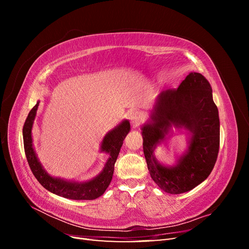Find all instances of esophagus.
Listing matches in <instances>:
<instances>
[{"instance_id":"obj_1","label":"esophagus","mask_w":249,"mask_h":249,"mask_svg":"<svg viewBox=\"0 0 249 249\" xmlns=\"http://www.w3.org/2000/svg\"><path fill=\"white\" fill-rule=\"evenodd\" d=\"M143 119H144V115L140 111H133L130 114V120L134 126H138Z\"/></svg>"}]
</instances>
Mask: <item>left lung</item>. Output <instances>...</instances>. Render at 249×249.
<instances>
[{
    "label": "left lung",
    "mask_w": 249,
    "mask_h": 249,
    "mask_svg": "<svg viewBox=\"0 0 249 249\" xmlns=\"http://www.w3.org/2000/svg\"><path fill=\"white\" fill-rule=\"evenodd\" d=\"M172 125L190 131V146L175 167H165L153 150L164 142ZM142 138L149 175L162 190L180 194L202 183L214 168L220 142L219 115L208 80L190 72L178 88L162 91L142 126Z\"/></svg>",
    "instance_id": "8db88e82"
}]
</instances>
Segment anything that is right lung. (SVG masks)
<instances>
[{
  "label": "right lung",
  "instance_id": "right-lung-1",
  "mask_svg": "<svg viewBox=\"0 0 249 249\" xmlns=\"http://www.w3.org/2000/svg\"><path fill=\"white\" fill-rule=\"evenodd\" d=\"M38 105L39 102H37L32 110L29 112L24 127H22L25 154L29 166L31 168L34 177L47 190L59 195V196L76 200H92L100 197L106 191L111 183L113 171H114V165L117 160L120 148L123 146L124 139L131 130L129 120H124L122 124L114 127L104 137L101 150L109 154V159L105 164V167L100 175L84 183L67 182V180L62 178L51 177L43 169L40 162L37 159L32 142V126Z\"/></svg>",
  "mask_w": 249,
  "mask_h": 249
}]
</instances>
